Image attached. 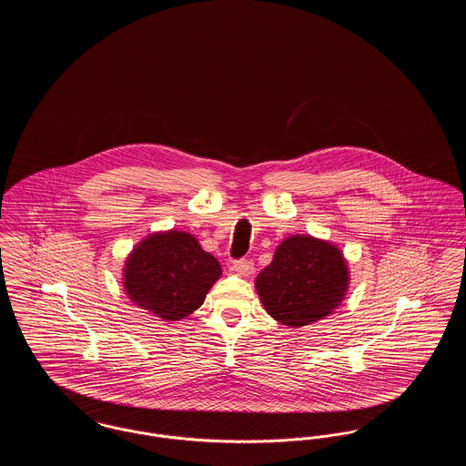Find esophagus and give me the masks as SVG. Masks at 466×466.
Masks as SVG:
<instances>
[{
  "mask_svg": "<svg viewBox=\"0 0 466 466\" xmlns=\"http://www.w3.org/2000/svg\"><path fill=\"white\" fill-rule=\"evenodd\" d=\"M234 270L239 274V276H249L253 272V262L248 260V258H239V260H234Z\"/></svg>",
  "mask_w": 466,
  "mask_h": 466,
  "instance_id": "esophagus-1",
  "label": "esophagus"
}]
</instances>
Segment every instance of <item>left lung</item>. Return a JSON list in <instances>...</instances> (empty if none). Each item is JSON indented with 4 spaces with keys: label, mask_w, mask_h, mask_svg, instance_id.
I'll use <instances>...</instances> for the list:
<instances>
[{
    "label": "left lung",
    "mask_w": 466,
    "mask_h": 466,
    "mask_svg": "<svg viewBox=\"0 0 466 466\" xmlns=\"http://www.w3.org/2000/svg\"><path fill=\"white\" fill-rule=\"evenodd\" d=\"M264 309L299 329L332 314L350 289V268L335 244L312 236H289L255 279Z\"/></svg>",
    "instance_id": "left-lung-1"
}]
</instances>
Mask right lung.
<instances>
[{"mask_svg": "<svg viewBox=\"0 0 466 466\" xmlns=\"http://www.w3.org/2000/svg\"><path fill=\"white\" fill-rule=\"evenodd\" d=\"M218 260L183 230L147 236L124 266V289L141 309L166 321H179L199 309L220 279Z\"/></svg>", "mask_w": 466, "mask_h": 466, "instance_id": "right-lung-1", "label": "right lung"}]
</instances>
